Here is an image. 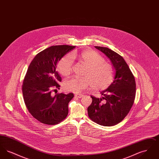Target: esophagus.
Returning a JSON list of instances; mask_svg holds the SVG:
<instances>
[{
    "label": "esophagus",
    "instance_id": "1",
    "mask_svg": "<svg viewBox=\"0 0 159 159\" xmlns=\"http://www.w3.org/2000/svg\"><path fill=\"white\" fill-rule=\"evenodd\" d=\"M75 96H76V97L79 98H81L82 97H83V96H84V95L81 94V93H76V94H75Z\"/></svg>",
    "mask_w": 159,
    "mask_h": 159
}]
</instances>
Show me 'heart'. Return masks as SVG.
I'll return each instance as SVG.
<instances>
[{
    "label": "heart",
    "instance_id": "obj_1",
    "mask_svg": "<svg viewBox=\"0 0 159 159\" xmlns=\"http://www.w3.org/2000/svg\"><path fill=\"white\" fill-rule=\"evenodd\" d=\"M73 58H78L88 67L85 74L88 77L74 76L66 80L64 87L66 90L80 92L91 85L95 89H101L107 88L111 82L113 74L111 66L105 62L99 54L91 49H86L81 53H75L62 58L58 64L62 75L68 76L71 73Z\"/></svg>",
    "mask_w": 159,
    "mask_h": 159
}]
</instances>
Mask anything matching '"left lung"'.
Masks as SVG:
<instances>
[{
  "mask_svg": "<svg viewBox=\"0 0 159 159\" xmlns=\"http://www.w3.org/2000/svg\"><path fill=\"white\" fill-rule=\"evenodd\" d=\"M95 48L110 59L115 75L113 82L107 89L101 92V98L91 96L92 102L88 108V113L92 121L111 126L123 120L133 106L136 93L135 77L119 54L106 47Z\"/></svg>",
  "mask_w": 159,
  "mask_h": 159,
  "instance_id": "obj_1",
  "label": "left lung"
}]
</instances>
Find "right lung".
<instances>
[{
  "instance_id": "obj_1",
  "label": "right lung",
  "mask_w": 159,
  "mask_h": 159,
  "mask_svg": "<svg viewBox=\"0 0 159 159\" xmlns=\"http://www.w3.org/2000/svg\"><path fill=\"white\" fill-rule=\"evenodd\" d=\"M76 46H51L38 53L31 62L23 85L24 100L28 110L38 121L55 125L67 116L73 93H54L60 89L61 77L57 71L61 59Z\"/></svg>"
}]
</instances>
